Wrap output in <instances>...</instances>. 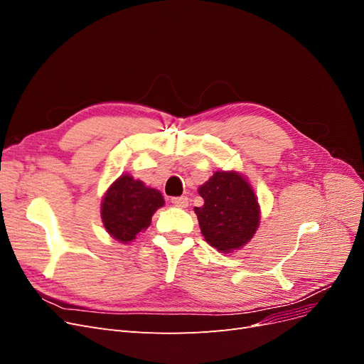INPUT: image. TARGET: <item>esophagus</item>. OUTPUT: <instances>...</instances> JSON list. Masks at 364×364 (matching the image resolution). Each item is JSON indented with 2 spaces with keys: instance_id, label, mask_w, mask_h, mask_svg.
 Masks as SVG:
<instances>
[{
  "instance_id": "obj_1",
  "label": "esophagus",
  "mask_w": 364,
  "mask_h": 364,
  "mask_svg": "<svg viewBox=\"0 0 364 364\" xmlns=\"http://www.w3.org/2000/svg\"><path fill=\"white\" fill-rule=\"evenodd\" d=\"M171 203L176 205V206H179V208H186V206H188V203H190V199H188V197H186V196L173 197Z\"/></svg>"
}]
</instances>
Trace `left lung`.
<instances>
[{
    "instance_id": "obj_1",
    "label": "left lung",
    "mask_w": 364,
    "mask_h": 364,
    "mask_svg": "<svg viewBox=\"0 0 364 364\" xmlns=\"http://www.w3.org/2000/svg\"><path fill=\"white\" fill-rule=\"evenodd\" d=\"M199 194L203 206L194 208L202 235L218 252L243 247L259 225V205L250 183L237 171H215Z\"/></svg>"
}]
</instances>
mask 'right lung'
I'll use <instances>...</instances> for the list:
<instances>
[{
  "label": "right lung",
  "mask_w": 364,
  "mask_h": 364,
  "mask_svg": "<svg viewBox=\"0 0 364 364\" xmlns=\"http://www.w3.org/2000/svg\"><path fill=\"white\" fill-rule=\"evenodd\" d=\"M164 203L158 190L149 188L130 174L119 176L102 200L105 229L121 243H130L150 226L151 215Z\"/></svg>",
  "instance_id": "obj_1"
}]
</instances>
